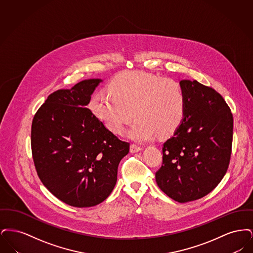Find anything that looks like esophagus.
<instances>
[{
    "mask_svg": "<svg viewBox=\"0 0 253 253\" xmlns=\"http://www.w3.org/2000/svg\"><path fill=\"white\" fill-rule=\"evenodd\" d=\"M141 150H142V148H141L140 146H138V145L132 144L130 146V151H131V153H137V152H139V151H141Z\"/></svg>",
    "mask_w": 253,
    "mask_h": 253,
    "instance_id": "esophagus-1",
    "label": "esophagus"
}]
</instances>
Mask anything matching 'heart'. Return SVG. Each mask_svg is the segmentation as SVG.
Segmentation results:
<instances>
[{"instance_id":"1","label":"heart","mask_w":253,"mask_h":253,"mask_svg":"<svg viewBox=\"0 0 253 253\" xmlns=\"http://www.w3.org/2000/svg\"><path fill=\"white\" fill-rule=\"evenodd\" d=\"M110 93L95 94L90 108L111 131L122 132L136 117L129 136L148 141L157 134L173 132L184 116L185 96L180 84L171 79H162L148 73L132 72L117 79Z\"/></svg>"}]
</instances>
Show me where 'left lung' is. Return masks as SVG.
Segmentation results:
<instances>
[{
  "instance_id": "obj_1",
  "label": "left lung",
  "mask_w": 253,
  "mask_h": 253,
  "mask_svg": "<svg viewBox=\"0 0 253 253\" xmlns=\"http://www.w3.org/2000/svg\"><path fill=\"white\" fill-rule=\"evenodd\" d=\"M185 110L180 125L163 144L157 185L186 203L211 193L229 168L233 117L222 96L197 81L183 80Z\"/></svg>"
}]
</instances>
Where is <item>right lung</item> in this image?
<instances>
[{"mask_svg": "<svg viewBox=\"0 0 253 253\" xmlns=\"http://www.w3.org/2000/svg\"><path fill=\"white\" fill-rule=\"evenodd\" d=\"M101 82L84 80L55 91L32 121L31 149L40 179L60 201L77 208L108 197L130 149L87 108Z\"/></svg>", "mask_w": 253, "mask_h": 253, "instance_id": "right-lung-1", "label": "right lung"}]
</instances>
